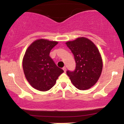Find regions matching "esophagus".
<instances>
[{"label":"esophagus","instance_id":"34e87169","mask_svg":"<svg viewBox=\"0 0 124 124\" xmlns=\"http://www.w3.org/2000/svg\"><path fill=\"white\" fill-rule=\"evenodd\" d=\"M62 69H63V70H64V72H66V70H67V68H66V67H64L62 68Z\"/></svg>","mask_w":124,"mask_h":124}]
</instances>
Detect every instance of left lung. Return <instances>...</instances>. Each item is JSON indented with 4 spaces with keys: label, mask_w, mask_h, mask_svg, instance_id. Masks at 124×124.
Listing matches in <instances>:
<instances>
[{
    "label": "left lung",
    "mask_w": 124,
    "mask_h": 124,
    "mask_svg": "<svg viewBox=\"0 0 124 124\" xmlns=\"http://www.w3.org/2000/svg\"><path fill=\"white\" fill-rule=\"evenodd\" d=\"M66 45L73 54L76 64L73 71H67V75L78 89H90L97 82L102 71L99 50L93 42L84 37L67 42Z\"/></svg>",
    "instance_id": "left-lung-1"
}]
</instances>
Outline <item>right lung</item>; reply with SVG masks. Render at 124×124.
<instances>
[{
  "mask_svg": "<svg viewBox=\"0 0 124 124\" xmlns=\"http://www.w3.org/2000/svg\"><path fill=\"white\" fill-rule=\"evenodd\" d=\"M58 43L46 39L37 40L27 49L23 59V70L26 78L35 89L49 90L64 72L50 56L51 50Z\"/></svg>",
  "mask_w": 124,
  "mask_h": 124,
  "instance_id": "right-lung-1",
  "label": "right lung"
}]
</instances>
